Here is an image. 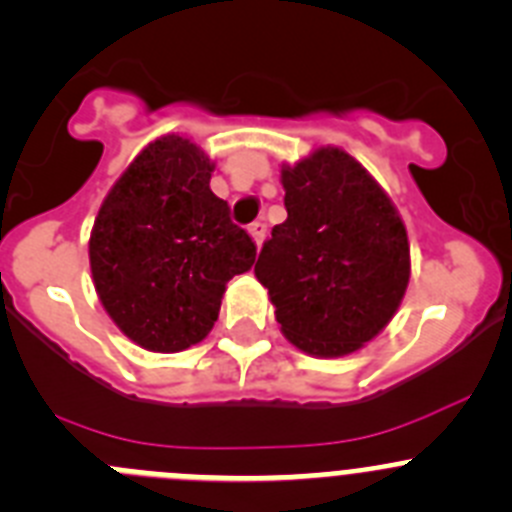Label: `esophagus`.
Instances as JSON below:
<instances>
[{"label": "esophagus", "mask_w": 512, "mask_h": 512, "mask_svg": "<svg viewBox=\"0 0 512 512\" xmlns=\"http://www.w3.org/2000/svg\"><path fill=\"white\" fill-rule=\"evenodd\" d=\"M250 234H252V240H255V245L260 247L262 242H265L267 224H265V222H252V224H250Z\"/></svg>", "instance_id": "esophagus-1"}]
</instances>
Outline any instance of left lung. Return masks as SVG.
<instances>
[{
    "label": "left lung",
    "mask_w": 512,
    "mask_h": 512,
    "mask_svg": "<svg viewBox=\"0 0 512 512\" xmlns=\"http://www.w3.org/2000/svg\"><path fill=\"white\" fill-rule=\"evenodd\" d=\"M288 219L272 227L255 275L285 338L343 356L376 336L409 283L404 222L369 171L341 148L283 169Z\"/></svg>",
    "instance_id": "8db88e82"
}]
</instances>
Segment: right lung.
<instances>
[{
  "mask_svg": "<svg viewBox=\"0 0 512 512\" xmlns=\"http://www.w3.org/2000/svg\"><path fill=\"white\" fill-rule=\"evenodd\" d=\"M209 156L181 136L148 143L105 197L90 270L116 326L148 351L174 353L212 331L224 285L257 247L209 189Z\"/></svg>",
  "mask_w": 512,
  "mask_h": 512,
  "instance_id": "obj_1",
  "label": "right lung"
}]
</instances>
